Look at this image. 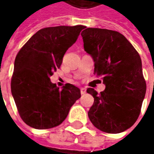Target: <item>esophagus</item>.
Masks as SVG:
<instances>
[{"label":"esophagus","mask_w":154,"mask_h":154,"mask_svg":"<svg viewBox=\"0 0 154 154\" xmlns=\"http://www.w3.org/2000/svg\"><path fill=\"white\" fill-rule=\"evenodd\" d=\"M86 92V88H84V87H82V88H80V93L83 95V94H85Z\"/></svg>","instance_id":"esophagus-1"}]
</instances>
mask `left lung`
<instances>
[{
    "label": "left lung",
    "mask_w": 154,
    "mask_h": 154,
    "mask_svg": "<svg viewBox=\"0 0 154 154\" xmlns=\"http://www.w3.org/2000/svg\"><path fill=\"white\" fill-rule=\"evenodd\" d=\"M81 36L85 51L93 58L94 74L105 85L100 93L92 88L86 90L94 98L89 119L103 132H123L138 119L145 98L146 84L140 56L118 32L86 28Z\"/></svg>",
    "instance_id": "left-lung-1"
}]
</instances>
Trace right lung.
<instances>
[{"label": "right lung", "mask_w": 154, "mask_h": 154, "mask_svg": "<svg viewBox=\"0 0 154 154\" xmlns=\"http://www.w3.org/2000/svg\"><path fill=\"white\" fill-rule=\"evenodd\" d=\"M84 28L60 26L41 29L18 52L11 92L19 114L30 127L48 129L60 125L80 98L78 87L68 83L60 89L50 77L61 67L64 54Z\"/></svg>", "instance_id": "1"}]
</instances>
